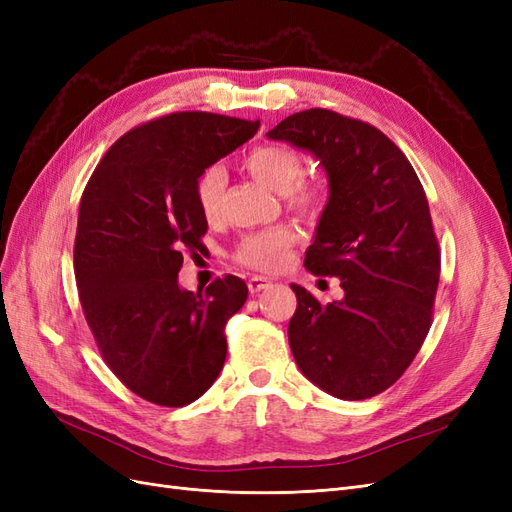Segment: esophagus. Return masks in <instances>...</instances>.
Masks as SVG:
<instances>
[{
	"instance_id": "obj_1",
	"label": "esophagus",
	"mask_w": 512,
	"mask_h": 512,
	"mask_svg": "<svg viewBox=\"0 0 512 512\" xmlns=\"http://www.w3.org/2000/svg\"><path fill=\"white\" fill-rule=\"evenodd\" d=\"M271 286H273V282L269 280V277H265V275H252L250 280H247V288H250L252 294H256L260 290H267Z\"/></svg>"
}]
</instances>
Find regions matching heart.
Returning <instances> with one entry per match:
<instances>
[{
	"mask_svg": "<svg viewBox=\"0 0 512 512\" xmlns=\"http://www.w3.org/2000/svg\"><path fill=\"white\" fill-rule=\"evenodd\" d=\"M243 168L256 181L267 185L269 190L277 194H286L294 207L303 211H318L322 205V192L316 185L299 183L303 179V158L297 151L286 145H260L245 153ZM226 183V173L222 166H209L200 173L196 181V203L205 220H215L220 213L222 190ZM297 241L294 228L282 226L258 232V235L247 237L241 245L237 258L245 265L273 271L280 269L288 260L290 245Z\"/></svg>",
	"mask_w": 512,
	"mask_h": 512,
	"instance_id": "heart-1",
	"label": "heart"
}]
</instances>
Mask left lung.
Segmentation results:
<instances>
[{
  "label": "left lung",
  "mask_w": 512,
  "mask_h": 512,
  "mask_svg": "<svg viewBox=\"0 0 512 512\" xmlns=\"http://www.w3.org/2000/svg\"><path fill=\"white\" fill-rule=\"evenodd\" d=\"M267 138L312 153L327 173L305 267L344 288L342 299L320 305L292 284L294 361L337 399L374 397L404 374L431 327L440 250L423 185L391 138L324 108L286 117Z\"/></svg>",
  "instance_id": "1"
}]
</instances>
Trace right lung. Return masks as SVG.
Listing matches in <instances>:
<instances>
[{
  "label": "right lung",
  "mask_w": 512,
  "mask_h": 512,
  "mask_svg": "<svg viewBox=\"0 0 512 512\" xmlns=\"http://www.w3.org/2000/svg\"><path fill=\"white\" fill-rule=\"evenodd\" d=\"M260 121L173 113L121 136L91 175L74 241L87 324L113 374L151 404L188 406L218 380L224 327L247 299L235 275L205 292L179 286L185 252L203 247V170L241 147Z\"/></svg>",
  "instance_id": "obj_1"
}]
</instances>
